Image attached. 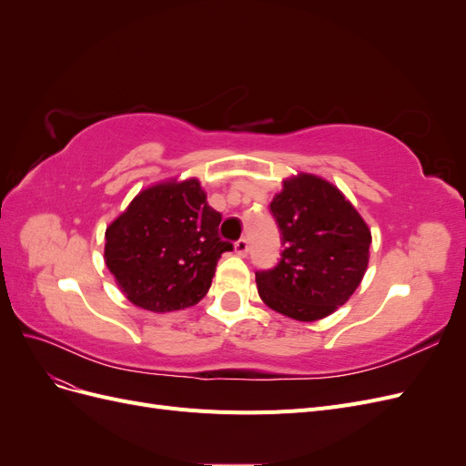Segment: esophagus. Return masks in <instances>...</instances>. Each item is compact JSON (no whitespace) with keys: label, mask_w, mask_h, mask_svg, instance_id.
I'll list each match as a JSON object with an SVG mask.
<instances>
[{"label":"esophagus","mask_w":466,"mask_h":466,"mask_svg":"<svg viewBox=\"0 0 466 466\" xmlns=\"http://www.w3.org/2000/svg\"><path fill=\"white\" fill-rule=\"evenodd\" d=\"M248 241H247V238H238V241L235 243V252H237V255L238 257H247L248 255Z\"/></svg>","instance_id":"1"}]
</instances>
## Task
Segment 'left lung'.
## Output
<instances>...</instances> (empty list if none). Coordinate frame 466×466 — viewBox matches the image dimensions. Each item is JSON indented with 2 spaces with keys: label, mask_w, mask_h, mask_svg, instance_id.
<instances>
[{
  "label": "left lung",
  "mask_w": 466,
  "mask_h": 466,
  "mask_svg": "<svg viewBox=\"0 0 466 466\" xmlns=\"http://www.w3.org/2000/svg\"><path fill=\"white\" fill-rule=\"evenodd\" d=\"M270 209L284 250L276 268L257 272L260 299L303 322L332 315L368 270V223L332 182L309 173L286 178Z\"/></svg>",
  "instance_id": "1"
}]
</instances>
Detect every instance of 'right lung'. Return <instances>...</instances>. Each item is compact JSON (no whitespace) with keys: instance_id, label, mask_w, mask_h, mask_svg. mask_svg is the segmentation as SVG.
I'll return each instance as SVG.
<instances>
[{"instance_id":"add662e5","label":"right lung","mask_w":466,"mask_h":466,"mask_svg":"<svg viewBox=\"0 0 466 466\" xmlns=\"http://www.w3.org/2000/svg\"><path fill=\"white\" fill-rule=\"evenodd\" d=\"M219 223L198 178L157 182L106 228V268L136 307L153 313L192 307L208 293L223 252L233 250L221 241Z\"/></svg>"}]
</instances>
